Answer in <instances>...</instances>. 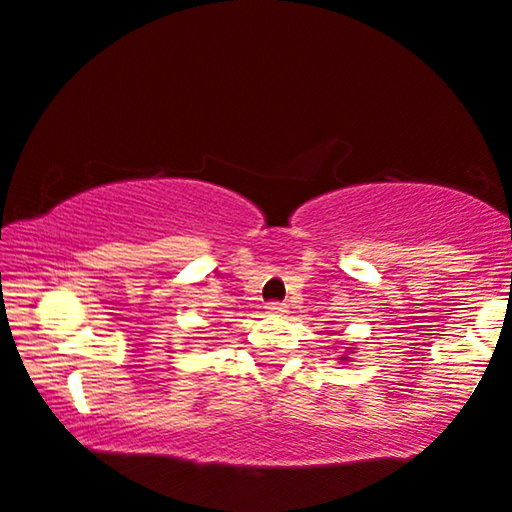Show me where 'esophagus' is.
Segmentation results:
<instances>
[{"instance_id": "34e87169", "label": "esophagus", "mask_w": 512, "mask_h": 512, "mask_svg": "<svg viewBox=\"0 0 512 512\" xmlns=\"http://www.w3.org/2000/svg\"><path fill=\"white\" fill-rule=\"evenodd\" d=\"M284 303H277V301H272V303H265V313H270V315H284Z\"/></svg>"}]
</instances>
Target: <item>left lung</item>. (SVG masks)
I'll return each instance as SVG.
<instances>
[{
	"label": "left lung",
	"mask_w": 512,
	"mask_h": 512,
	"mask_svg": "<svg viewBox=\"0 0 512 512\" xmlns=\"http://www.w3.org/2000/svg\"><path fill=\"white\" fill-rule=\"evenodd\" d=\"M350 353H353V348H348V353L338 355V362H341V364H348L350 360H353V357H350Z\"/></svg>",
	"instance_id": "left-lung-1"
}]
</instances>
